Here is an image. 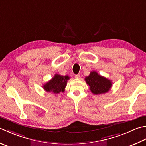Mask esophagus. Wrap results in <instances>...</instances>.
Listing matches in <instances>:
<instances>
[{"label": "esophagus", "instance_id": "34e87169", "mask_svg": "<svg viewBox=\"0 0 146 146\" xmlns=\"http://www.w3.org/2000/svg\"><path fill=\"white\" fill-rule=\"evenodd\" d=\"M75 77L77 79H80V75L79 74H78V75H75Z\"/></svg>", "mask_w": 146, "mask_h": 146}]
</instances>
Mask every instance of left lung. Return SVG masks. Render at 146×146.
I'll use <instances>...</instances> for the list:
<instances>
[{"label":"left lung","instance_id":"left-lung-1","mask_svg":"<svg viewBox=\"0 0 146 146\" xmlns=\"http://www.w3.org/2000/svg\"><path fill=\"white\" fill-rule=\"evenodd\" d=\"M87 84L90 87L91 92L96 95L108 92L112 87V82L96 72L91 71L90 75L85 78Z\"/></svg>","mask_w":146,"mask_h":146}]
</instances>
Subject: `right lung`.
<instances>
[{
	"mask_svg": "<svg viewBox=\"0 0 146 146\" xmlns=\"http://www.w3.org/2000/svg\"><path fill=\"white\" fill-rule=\"evenodd\" d=\"M70 79L68 76H62L56 74L50 80L43 85L44 89L48 92L58 94L61 92H63L66 86L67 81Z\"/></svg>",
	"mask_w": 146,
	"mask_h": 146,
	"instance_id": "1",
	"label": "right lung"
}]
</instances>
